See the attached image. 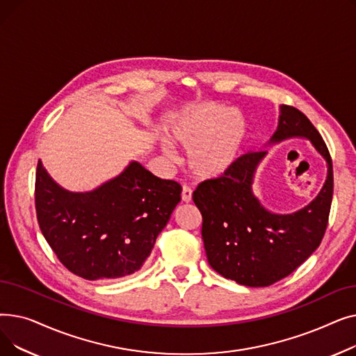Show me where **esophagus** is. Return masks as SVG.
Here are the masks:
<instances>
[{"label":"esophagus","instance_id":"esophagus-1","mask_svg":"<svg viewBox=\"0 0 356 356\" xmlns=\"http://www.w3.org/2000/svg\"><path fill=\"white\" fill-rule=\"evenodd\" d=\"M192 195H193V191L189 188V186H183L181 189V200L183 202H191L192 200Z\"/></svg>","mask_w":356,"mask_h":356}]
</instances>
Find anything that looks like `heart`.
I'll return each mask as SVG.
<instances>
[{
    "label": "heart",
    "instance_id": "obj_1",
    "mask_svg": "<svg viewBox=\"0 0 356 356\" xmlns=\"http://www.w3.org/2000/svg\"><path fill=\"white\" fill-rule=\"evenodd\" d=\"M247 133V121L238 109H227L216 104H204L188 109L167 128L173 144L189 148L191 170L202 179L225 175L235 163ZM165 156L173 152L163 145Z\"/></svg>",
    "mask_w": 356,
    "mask_h": 356
}]
</instances>
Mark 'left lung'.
Instances as JSON below:
<instances>
[{"mask_svg":"<svg viewBox=\"0 0 356 356\" xmlns=\"http://www.w3.org/2000/svg\"><path fill=\"white\" fill-rule=\"evenodd\" d=\"M271 143L290 137L312 141L327 163L321 193L306 208L290 215L268 212L254 196L251 184L267 152L241 156L229 170L202 181L193 202L202 213V238L211 267L225 278L248 287H267L291 274L321 245L333 196L329 149L302 111L283 105Z\"/></svg>","mask_w":356,"mask_h":356,"instance_id":"8db88e82","label":"left lung"}]
</instances>
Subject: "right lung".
I'll return each instance as SVG.
<instances>
[{
  "instance_id": "right-lung-1",
  "label": "right lung",
  "mask_w": 356,
  "mask_h": 356,
  "mask_svg": "<svg viewBox=\"0 0 356 356\" xmlns=\"http://www.w3.org/2000/svg\"><path fill=\"white\" fill-rule=\"evenodd\" d=\"M181 186L133 161L101 188L72 193L37 163L34 202L43 236L60 263L85 280L140 270L180 202Z\"/></svg>"
}]
</instances>
